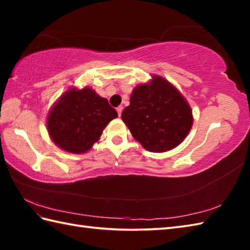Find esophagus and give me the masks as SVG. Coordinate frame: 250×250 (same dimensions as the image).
<instances>
[{
  "label": "esophagus",
  "mask_w": 250,
  "mask_h": 250,
  "mask_svg": "<svg viewBox=\"0 0 250 250\" xmlns=\"http://www.w3.org/2000/svg\"><path fill=\"white\" fill-rule=\"evenodd\" d=\"M122 109H124V107H122V106H118V107H117V113H118V116H119V117L121 116Z\"/></svg>",
  "instance_id": "esophagus-1"
}]
</instances>
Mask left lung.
Wrapping results in <instances>:
<instances>
[{
	"mask_svg": "<svg viewBox=\"0 0 250 250\" xmlns=\"http://www.w3.org/2000/svg\"><path fill=\"white\" fill-rule=\"evenodd\" d=\"M121 118L136 141L152 152L178 146L192 126L189 104L172 83L153 76L148 84L137 86Z\"/></svg>",
	"mask_w": 250,
	"mask_h": 250,
	"instance_id": "left-lung-1",
	"label": "left lung"
}]
</instances>
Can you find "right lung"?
Wrapping results in <instances>:
<instances>
[{
  "mask_svg": "<svg viewBox=\"0 0 250 250\" xmlns=\"http://www.w3.org/2000/svg\"><path fill=\"white\" fill-rule=\"evenodd\" d=\"M117 116L108 101L92 89H71L50 110L47 130L55 144L63 150L82 153L92 147L108 122Z\"/></svg>",
  "mask_w": 250,
  "mask_h": 250,
  "instance_id": "1",
  "label": "right lung"
}]
</instances>
